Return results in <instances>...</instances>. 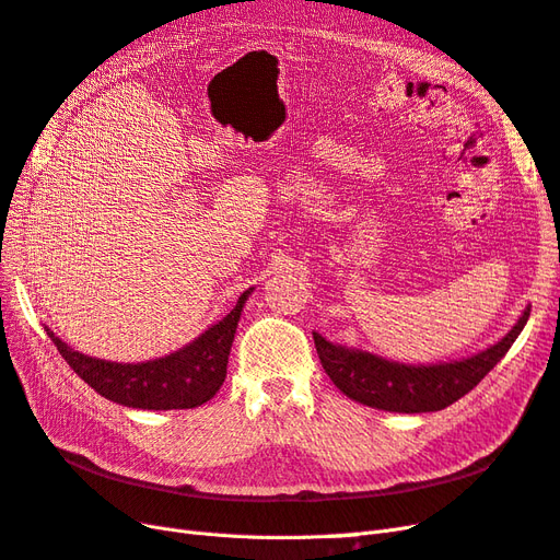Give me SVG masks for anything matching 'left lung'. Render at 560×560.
<instances>
[{"mask_svg": "<svg viewBox=\"0 0 560 560\" xmlns=\"http://www.w3.org/2000/svg\"><path fill=\"white\" fill-rule=\"evenodd\" d=\"M528 317L530 306L498 343L469 358L436 364L393 362L360 348L331 343L317 331H313V338L322 366L346 397L381 411L428 413L446 409L477 387L512 348Z\"/></svg>", "mask_w": 560, "mask_h": 560, "instance_id": "1", "label": "left lung"}]
</instances>
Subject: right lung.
I'll use <instances>...</instances> for the list:
<instances>
[{
	"mask_svg": "<svg viewBox=\"0 0 560 560\" xmlns=\"http://www.w3.org/2000/svg\"><path fill=\"white\" fill-rule=\"evenodd\" d=\"M252 292L254 287L241 294L226 317L208 327L189 346L165 354V358L138 364L89 358V354L67 346L48 327L44 329L65 362L77 371V376L105 399L147 411L196 409V406L210 401L226 378L233 336Z\"/></svg>",
	"mask_w": 560,
	"mask_h": 560,
	"instance_id": "obj_1",
	"label": "right lung"
}]
</instances>
